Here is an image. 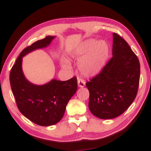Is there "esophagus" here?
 <instances>
[{
	"mask_svg": "<svg viewBox=\"0 0 151 151\" xmlns=\"http://www.w3.org/2000/svg\"><path fill=\"white\" fill-rule=\"evenodd\" d=\"M85 84H86V82L83 79H78V85L80 88H83L84 87Z\"/></svg>",
	"mask_w": 151,
	"mask_h": 151,
	"instance_id": "1",
	"label": "esophagus"
}]
</instances>
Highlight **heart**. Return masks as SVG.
<instances>
[{"instance_id":"heart-1","label":"heart","mask_w":151,"mask_h":151,"mask_svg":"<svg viewBox=\"0 0 151 151\" xmlns=\"http://www.w3.org/2000/svg\"><path fill=\"white\" fill-rule=\"evenodd\" d=\"M110 48L105 41H97L95 39H88L74 50L72 56L80 62L78 69L85 77L97 76L104 67L109 56ZM63 68L70 70L71 66L68 60L61 61Z\"/></svg>"}]
</instances>
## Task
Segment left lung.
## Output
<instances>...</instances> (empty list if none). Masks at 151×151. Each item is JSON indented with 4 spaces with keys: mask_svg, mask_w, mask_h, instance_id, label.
I'll use <instances>...</instances> for the list:
<instances>
[{
    "mask_svg": "<svg viewBox=\"0 0 151 151\" xmlns=\"http://www.w3.org/2000/svg\"><path fill=\"white\" fill-rule=\"evenodd\" d=\"M112 58L99 75L86 82L89 110L96 117L112 119L122 114L136 97L140 65L124 39L113 33Z\"/></svg>",
    "mask_w": 151,
    "mask_h": 151,
    "instance_id": "left-lung-1",
    "label": "left lung"
}]
</instances>
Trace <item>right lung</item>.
Instances as JSON below:
<instances>
[{"mask_svg":"<svg viewBox=\"0 0 151 151\" xmlns=\"http://www.w3.org/2000/svg\"><path fill=\"white\" fill-rule=\"evenodd\" d=\"M56 36H47L22 50L10 72V84L19 112L32 123L40 126L58 123L66 106L78 88L77 78L67 81L52 79L37 85L29 82L22 70V58L28 53L45 48Z\"/></svg>","mask_w":151,"mask_h":151,"instance_id":"add662e5","label":"right lung"}]
</instances>
